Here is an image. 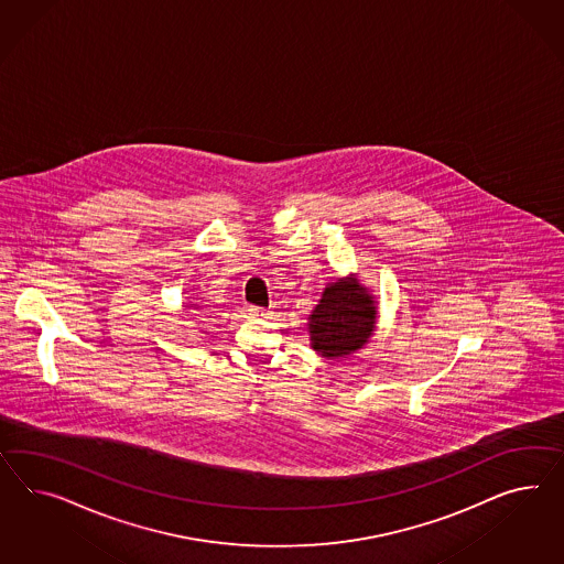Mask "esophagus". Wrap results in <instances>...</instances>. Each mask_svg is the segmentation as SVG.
Segmentation results:
<instances>
[{
	"instance_id": "1",
	"label": "esophagus",
	"mask_w": 564,
	"mask_h": 564,
	"mask_svg": "<svg viewBox=\"0 0 564 564\" xmlns=\"http://www.w3.org/2000/svg\"><path fill=\"white\" fill-rule=\"evenodd\" d=\"M248 314H250V318H259V321H267V318H271V310H267V307H257V305H250L248 307Z\"/></svg>"
}]
</instances>
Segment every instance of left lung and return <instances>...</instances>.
<instances>
[{
  "mask_svg": "<svg viewBox=\"0 0 564 564\" xmlns=\"http://www.w3.org/2000/svg\"><path fill=\"white\" fill-rule=\"evenodd\" d=\"M378 300L357 273L338 276L322 291L307 318L310 345L326 359H343L364 349L376 333Z\"/></svg>",
  "mask_w": 564,
  "mask_h": 564,
  "instance_id": "obj_1",
  "label": "left lung"
}]
</instances>
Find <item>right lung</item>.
<instances>
[{"mask_svg":"<svg viewBox=\"0 0 564 564\" xmlns=\"http://www.w3.org/2000/svg\"><path fill=\"white\" fill-rule=\"evenodd\" d=\"M184 307H188V310H200V307H203V305L188 304V305H184Z\"/></svg>","mask_w":564,"mask_h":564,"instance_id":"1","label":"right lung"}]
</instances>
